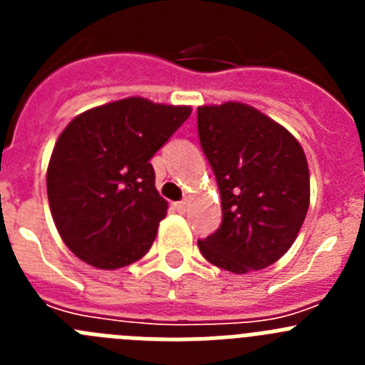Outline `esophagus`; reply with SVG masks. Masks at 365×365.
Wrapping results in <instances>:
<instances>
[{
    "mask_svg": "<svg viewBox=\"0 0 365 365\" xmlns=\"http://www.w3.org/2000/svg\"><path fill=\"white\" fill-rule=\"evenodd\" d=\"M173 208H175V210L179 212V214H185V212L188 210V201H179V202H175V205H173Z\"/></svg>",
    "mask_w": 365,
    "mask_h": 365,
    "instance_id": "obj_1",
    "label": "esophagus"
}]
</instances>
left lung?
<instances>
[{
  "label": "left lung",
  "instance_id": "obj_1",
  "mask_svg": "<svg viewBox=\"0 0 365 365\" xmlns=\"http://www.w3.org/2000/svg\"><path fill=\"white\" fill-rule=\"evenodd\" d=\"M199 143L221 193V227L199 241L206 261L234 274L272 265L294 243L309 210V166L299 143L240 102L197 108Z\"/></svg>",
  "mask_w": 365,
  "mask_h": 365
}]
</instances>
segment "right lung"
I'll use <instances>...</instances> for the list:
<instances>
[{
  "label": "right lung",
  "instance_id": "obj_1",
  "mask_svg": "<svg viewBox=\"0 0 365 365\" xmlns=\"http://www.w3.org/2000/svg\"><path fill=\"white\" fill-rule=\"evenodd\" d=\"M190 113L188 106L131 96L67 124L51 155L47 195L54 225L74 256L113 270L150 250L168 210L150 159Z\"/></svg>",
  "mask_w": 365,
  "mask_h": 365
}]
</instances>
